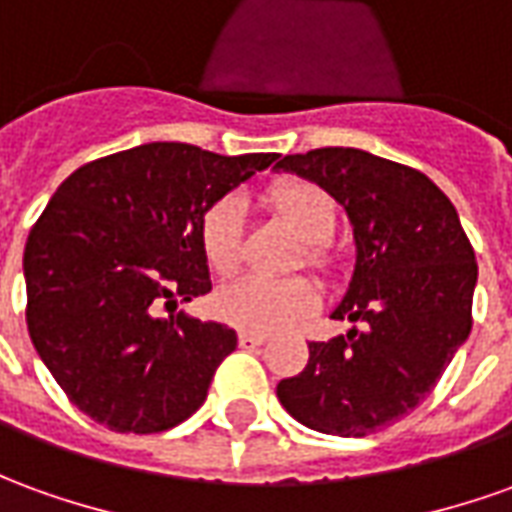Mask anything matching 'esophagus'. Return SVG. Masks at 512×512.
<instances>
[{
	"label": "esophagus",
	"mask_w": 512,
	"mask_h": 512,
	"mask_svg": "<svg viewBox=\"0 0 512 512\" xmlns=\"http://www.w3.org/2000/svg\"><path fill=\"white\" fill-rule=\"evenodd\" d=\"M238 343H241L244 349H255V346H263V343H266V335H260V332H241V335H238Z\"/></svg>",
	"instance_id": "1"
}]
</instances>
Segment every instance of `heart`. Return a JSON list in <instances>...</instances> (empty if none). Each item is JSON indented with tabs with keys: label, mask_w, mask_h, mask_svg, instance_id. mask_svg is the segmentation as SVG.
Masks as SVG:
<instances>
[{
	"label": "heart",
	"mask_w": 512,
	"mask_h": 512,
	"mask_svg": "<svg viewBox=\"0 0 512 512\" xmlns=\"http://www.w3.org/2000/svg\"><path fill=\"white\" fill-rule=\"evenodd\" d=\"M266 202L302 241H307V257L321 263V241H327L335 230L332 196L307 180H280L266 191ZM199 249L207 266L219 274L238 268L244 249V205L238 196H221L207 207L199 221ZM213 305L224 321L241 330L274 332L307 316L318 305V288L305 277H241L219 288Z\"/></svg>",
	"instance_id": "obj_1"
}]
</instances>
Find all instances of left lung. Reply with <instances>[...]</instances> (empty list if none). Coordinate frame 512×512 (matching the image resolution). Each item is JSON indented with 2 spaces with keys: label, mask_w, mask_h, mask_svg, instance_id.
<instances>
[{
  "label": "left lung",
  "mask_w": 512,
  "mask_h": 512,
  "mask_svg": "<svg viewBox=\"0 0 512 512\" xmlns=\"http://www.w3.org/2000/svg\"><path fill=\"white\" fill-rule=\"evenodd\" d=\"M277 169L321 185L355 230V271L332 318L363 327L313 341L277 385L310 430L363 438L416 410L471 332L477 260L449 196L421 171L363 149L285 155Z\"/></svg>",
  "instance_id": "left-lung-1"
}]
</instances>
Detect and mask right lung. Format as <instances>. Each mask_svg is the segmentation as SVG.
<instances>
[{"mask_svg":"<svg viewBox=\"0 0 512 512\" xmlns=\"http://www.w3.org/2000/svg\"><path fill=\"white\" fill-rule=\"evenodd\" d=\"M277 157L157 141L85 163L57 188L24 246L27 330L85 416L149 435L202 407L238 335L157 307L210 291L199 221Z\"/></svg>","mask_w":512,"mask_h":512,"instance_id":"1","label":"right lung"}]
</instances>
